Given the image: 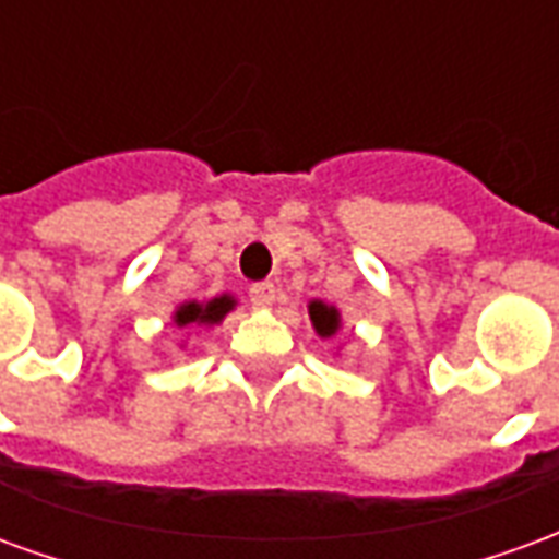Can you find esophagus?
Listing matches in <instances>:
<instances>
[{
	"mask_svg": "<svg viewBox=\"0 0 559 559\" xmlns=\"http://www.w3.org/2000/svg\"><path fill=\"white\" fill-rule=\"evenodd\" d=\"M248 293H251V305L254 308H269V305L275 302V284H269V281H260Z\"/></svg>",
	"mask_w": 559,
	"mask_h": 559,
	"instance_id": "obj_1",
	"label": "esophagus"
}]
</instances>
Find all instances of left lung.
<instances>
[{"label": "left lung", "instance_id": "8db88e82", "mask_svg": "<svg viewBox=\"0 0 559 559\" xmlns=\"http://www.w3.org/2000/svg\"><path fill=\"white\" fill-rule=\"evenodd\" d=\"M308 314H311V323H314V332L320 338H335L341 329V314L335 305H326V302H311L308 305Z\"/></svg>", "mask_w": 559, "mask_h": 559}]
</instances>
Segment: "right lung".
<instances>
[{"instance_id":"right-lung-1","label":"right lung","mask_w":559,"mask_h":559,"mask_svg":"<svg viewBox=\"0 0 559 559\" xmlns=\"http://www.w3.org/2000/svg\"><path fill=\"white\" fill-rule=\"evenodd\" d=\"M233 308H236V299L233 296H215V299H209V302H185L176 308V314H173V323L179 329H194V326H215L221 323L224 317L230 314Z\"/></svg>"}]
</instances>
